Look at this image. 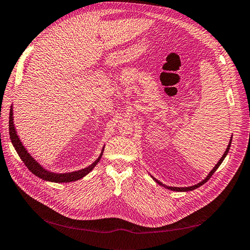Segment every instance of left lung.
Segmentation results:
<instances>
[{
    "label": "left lung",
    "mask_w": 250,
    "mask_h": 250,
    "mask_svg": "<svg viewBox=\"0 0 250 250\" xmlns=\"http://www.w3.org/2000/svg\"><path fill=\"white\" fill-rule=\"evenodd\" d=\"M231 139L232 138H230V141H229V146H228V148H226V150H225V152H224V154L222 155V157L220 158V160H219V162L217 163V165L215 166V167L213 168V170H211L209 173H208V175L204 178L202 181H200L199 184H197V185H194V186H192V187H187V188H177V187H168V186H166V185H164L163 183H161L160 180H157L156 178H154L153 176H151L153 178V180L154 181H156V183L160 185V186H162V187H164V188H169V190H171V191H176V192H188V191H193V190H195V188H199L200 186H202L203 184H206L207 181L211 177V175H213V174L215 173V171L219 168V166H220L221 164H222V162H223V160L225 158V156L228 155V153H229V148H230V144H231Z\"/></svg>",
    "instance_id": "obj_1"
}]
</instances>
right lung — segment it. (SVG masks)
<instances>
[{
	"label": "right lung",
	"mask_w": 250,
	"mask_h": 250,
	"mask_svg": "<svg viewBox=\"0 0 250 250\" xmlns=\"http://www.w3.org/2000/svg\"><path fill=\"white\" fill-rule=\"evenodd\" d=\"M13 123H14L13 122V112H12V107H11L10 113H9V134H10V140L12 142V145H13L14 149L17 150V152H18L19 156L21 157V160L26 165V167L30 171H31L34 175H36L37 177H40L43 180L52 181V183H71V181H76L82 177H84L86 174H88L90 171H92L96 167V165L99 163L100 158L103 154L104 147L102 149V152L99 155V157H98L92 165H89L88 167H86L84 169L74 171V172H69V173L50 172V171L44 169L42 165L37 163L34 158L29 154L26 148L22 146L21 140L19 139V135L17 134V130H16V128H14Z\"/></svg>",
	"instance_id": "add662e5"
}]
</instances>
